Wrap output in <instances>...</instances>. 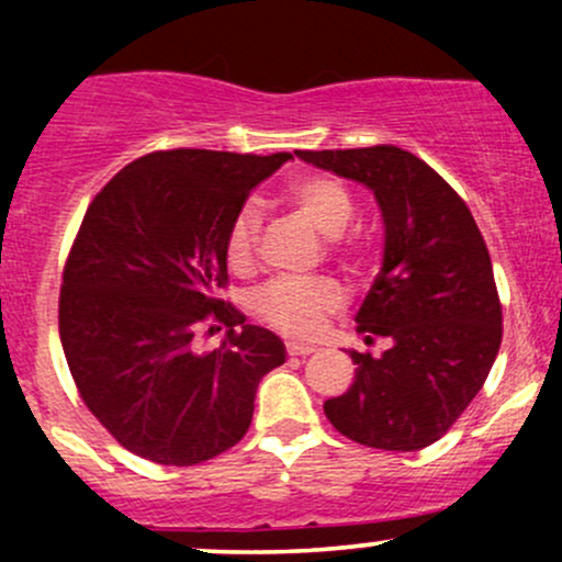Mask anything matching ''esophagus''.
<instances>
[{"mask_svg":"<svg viewBox=\"0 0 562 562\" xmlns=\"http://www.w3.org/2000/svg\"><path fill=\"white\" fill-rule=\"evenodd\" d=\"M285 351H288V357H308V353H314L317 348L308 346V344H295V340H290V344H285Z\"/></svg>","mask_w":562,"mask_h":562,"instance_id":"obj_1","label":"esophagus"}]
</instances>
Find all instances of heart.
Returning a JSON list of instances; mask_svg holds the SVG:
<instances>
[{
  "label": "heart",
  "instance_id": "b5f03b06",
  "mask_svg": "<svg viewBox=\"0 0 562 562\" xmlns=\"http://www.w3.org/2000/svg\"><path fill=\"white\" fill-rule=\"evenodd\" d=\"M282 200L312 222L322 235L330 237L327 250L348 274H362L370 267V237L362 229L344 232L353 216V198L340 179L327 173H303L285 182ZM261 218L254 205H243L232 216L224 254L232 272L248 274L259 261ZM344 306V293L330 280H293L280 277L261 288L254 299V312L263 325L293 335V338H314L322 333L330 314Z\"/></svg>",
  "mask_w": 562,
  "mask_h": 562
}]
</instances>
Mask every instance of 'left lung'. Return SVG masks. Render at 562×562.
<instances>
[{
    "label": "left lung",
    "instance_id": "left-lung-1",
    "mask_svg": "<svg viewBox=\"0 0 562 562\" xmlns=\"http://www.w3.org/2000/svg\"><path fill=\"white\" fill-rule=\"evenodd\" d=\"M375 192L385 254L357 314L380 357L351 351V389L327 398L338 434L362 447L417 451L460 420L483 389L502 344V303L479 224L447 179L393 145L295 150Z\"/></svg>",
    "mask_w": 562,
    "mask_h": 562
}]
</instances>
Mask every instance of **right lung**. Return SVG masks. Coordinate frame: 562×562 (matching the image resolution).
Segmentation results:
<instances>
[{"label":"right lung","instance_id":"1","mask_svg":"<svg viewBox=\"0 0 562 562\" xmlns=\"http://www.w3.org/2000/svg\"><path fill=\"white\" fill-rule=\"evenodd\" d=\"M288 158L156 150L89 203L63 269L60 340L81 402L132 454L200 465L248 434L259 380L285 362V346L218 299L224 240L250 190ZM214 324L228 338L200 352L196 335Z\"/></svg>","mask_w":562,"mask_h":562}]
</instances>
